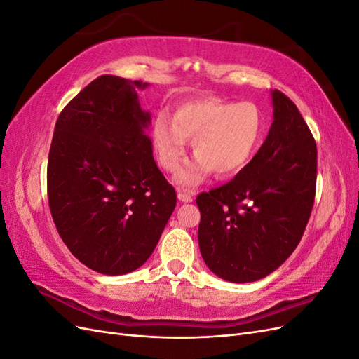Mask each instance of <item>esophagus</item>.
Segmentation results:
<instances>
[{
	"instance_id": "34e87169",
	"label": "esophagus",
	"mask_w": 359,
	"mask_h": 359,
	"mask_svg": "<svg viewBox=\"0 0 359 359\" xmlns=\"http://www.w3.org/2000/svg\"><path fill=\"white\" fill-rule=\"evenodd\" d=\"M178 199L181 202H184V203H190V202H193V193L191 191H182V190H180L178 191Z\"/></svg>"
}]
</instances>
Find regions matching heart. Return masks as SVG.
Wrapping results in <instances>:
<instances>
[{"label": "heart", "instance_id": "1", "mask_svg": "<svg viewBox=\"0 0 359 359\" xmlns=\"http://www.w3.org/2000/svg\"><path fill=\"white\" fill-rule=\"evenodd\" d=\"M264 136V118L252 103L202 97L181 103L173 116L160 112L151 130L161 168L175 172L186 158L187 139H193L191 163L175 177L182 187L196 186L214 170L232 177L253 158Z\"/></svg>", "mask_w": 359, "mask_h": 359}]
</instances>
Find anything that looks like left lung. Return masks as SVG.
<instances>
[{"label": "left lung", "instance_id": "left-lung-1", "mask_svg": "<svg viewBox=\"0 0 359 359\" xmlns=\"http://www.w3.org/2000/svg\"><path fill=\"white\" fill-rule=\"evenodd\" d=\"M274 121L252 161L224 186L201 193L198 241L212 273L232 283L269 276L293 253L316 193L318 149L298 107L271 91Z\"/></svg>", "mask_w": 359, "mask_h": 359}]
</instances>
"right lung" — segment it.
<instances>
[{
    "label": "right lung",
    "mask_w": 359,
    "mask_h": 359,
    "mask_svg": "<svg viewBox=\"0 0 359 359\" xmlns=\"http://www.w3.org/2000/svg\"><path fill=\"white\" fill-rule=\"evenodd\" d=\"M147 82L103 74L60 114L48 158L52 219L72 255L123 276L153 255L177 205L145 133L139 103Z\"/></svg>",
    "instance_id": "obj_1"
}]
</instances>
